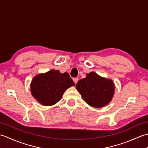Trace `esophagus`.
<instances>
[{"label":"esophagus","mask_w":148,"mask_h":148,"mask_svg":"<svg viewBox=\"0 0 148 148\" xmlns=\"http://www.w3.org/2000/svg\"><path fill=\"white\" fill-rule=\"evenodd\" d=\"M78 80H79V79H78V78H77V77H75V78H74V79H73L74 82L75 83V84H77Z\"/></svg>","instance_id":"obj_1"}]
</instances>
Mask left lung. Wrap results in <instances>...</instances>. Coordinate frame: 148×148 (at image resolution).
Segmentation results:
<instances>
[{
  "label": "left lung",
  "instance_id": "1",
  "mask_svg": "<svg viewBox=\"0 0 148 148\" xmlns=\"http://www.w3.org/2000/svg\"><path fill=\"white\" fill-rule=\"evenodd\" d=\"M76 87L84 102L95 108L108 105L115 91L112 79L100 76L94 72L86 74L85 78L78 81Z\"/></svg>",
  "mask_w": 148,
  "mask_h": 148
}]
</instances>
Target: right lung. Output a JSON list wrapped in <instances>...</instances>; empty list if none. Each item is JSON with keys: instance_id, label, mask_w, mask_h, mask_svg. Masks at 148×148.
Returning a JSON list of instances; mask_svg holds the SVG:
<instances>
[{"instance_id": "1", "label": "right lung", "mask_w": 148, "mask_h": 148, "mask_svg": "<svg viewBox=\"0 0 148 148\" xmlns=\"http://www.w3.org/2000/svg\"><path fill=\"white\" fill-rule=\"evenodd\" d=\"M74 85L67 72L60 73L59 71L53 69L33 77L30 83V92L40 104L50 106L60 101L65 91Z\"/></svg>"}]
</instances>
